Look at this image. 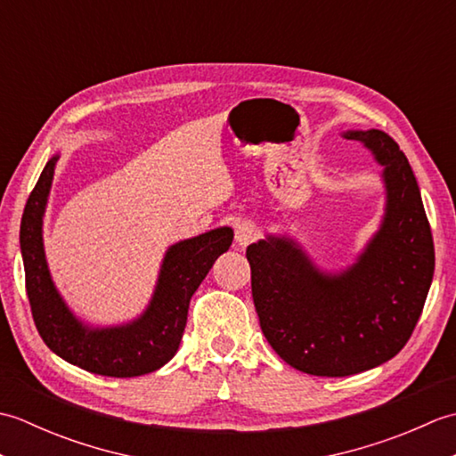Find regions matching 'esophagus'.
Masks as SVG:
<instances>
[{"instance_id":"obj_1","label":"esophagus","mask_w":456,"mask_h":456,"mask_svg":"<svg viewBox=\"0 0 456 456\" xmlns=\"http://www.w3.org/2000/svg\"><path fill=\"white\" fill-rule=\"evenodd\" d=\"M258 237H260V229L255 225V223L243 221V223H239V225H237L235 239H237V243L240 247H247L250 243H255Z\"/></svg>"}]
</instances>
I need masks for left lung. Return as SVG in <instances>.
I'll use <instances>...</instances> for the list:
<instances>
[{
	"label": "left lung",
	"mask_w": 456,
	"mask_h": 456,
	"mask_svg": "<svg viewBox=\"0 0 456 456\" xmlns=\"http://www.w3.org/2000/svg\"><path fill=\"white\" fill-rule=\"evenodd\" d=\"M384 167L382 229L346 273L323 274L292 240L248 245L260 329L296 370L351 376L390 361L410 341L433 280L435 247L418 180L384 131H348Z\"/></svg>",
	"instance_id": "left-lung-1"
}]
</instances>
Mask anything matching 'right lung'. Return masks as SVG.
I'll return each instance as SVG.
<instances>
[{"instance_id": "right-lung-1", "label": "right lung", "mask_w": 456, "mask_h": 456, "mask_svg": "<svg viewBox=\"0 0 456 456\" xmlns=\"http://www.w3.org/2000/svg\"><path fill=\"white\" fill-rule=\"evenodd\" d=\"M58 157L43 168L21 217L25 288L33 322L46 346L84 370L133 378L159 370L176 354L186 327L190 299L217 256L233 240L229 227L213 229L168 248L152 302L137 322L111 329H88L68 312L48 274L43 250V213Z\"/></svg>"}]
</instances>
